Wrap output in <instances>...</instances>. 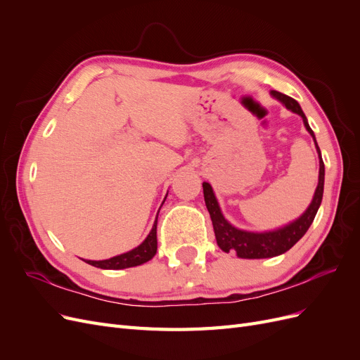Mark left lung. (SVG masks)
Returning <instances> with one entry per match:
<instances>
[{
	"label": "left lung",
	"instance_id": "obj_1",
	"mask_svg": "<svg viewBox=\"0 0 360 360\" xmlns=\"http://www.w3.org/2000/svg\"><path fill=\"white\" fill-rule=\"evenodd\" d=\"M270 94H271V97H275L276 101H279L282 105H284L287 110L302 117L303 124H304V127H307L309 135L312 136L314 143H315V148H317V153H319V159H320L319 184H317V189H315V192H314V197H312L311 204L308 205V209L304 210L296 221H292L284 226H279V228H276V230L258 233V231L240 230V228H237L233 224L228 222L225 219V216L222 214V210L219 207V202H217V198L213 192L212 184L204 181L202 183L204 201L207 205V210H209L210 217H212L217 246H219L224 252L237 254L238 258H248V259L271 258V257H276V255L287 252V250L296 245L304 236V233L308 231V228L311 226L315 214H317L319 207L323 200L324 163L321 159V151L319 148L317 139H315L312 129L309 127L307 115L303 114L300 105L294 101L292 97H288V96L282 94L279 91H275V90H271Z\"/></svg>",
	"mask_w": 360,
	"mask_h": 360
}]
</instances>
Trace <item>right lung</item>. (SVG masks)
<instances>
[{
	"mask_svg": "<svg viewBox=\"0 0 360 360\" xmlns=\"http://www.w3.org/2000/svg\"><path fill=\"white\" fill-rule=\"evenodd\" d=\"M165 200H167V197H165ZM165 200H163V202H165ZM158 214H159V212H158ZM158 214H156V219H155L153 226H151V231L146 237V240L141 243L139 246L134 248L132 250H129V252L120 254V255H115V257L108 258V259H99V261H96V259H84V261H85L86 264L94 266V267H99V269H106V270H120V269L135 267V266H141V264L147 263V261H150L151 258L156 255V250H158V236H156Z\"/></svg>",
	"mask_w": 360,
	"mask_h": 360,
	"instance_id": "obj_1",
	"label": "right lung"
}]
</instances>
